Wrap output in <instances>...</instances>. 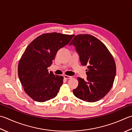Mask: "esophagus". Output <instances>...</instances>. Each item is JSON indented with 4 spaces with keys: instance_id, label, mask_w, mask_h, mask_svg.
I'll return each mask as SVG.
<instances>
[{
    "instance_id": "obj_1",
    "label": "esophagus",
    "mask_w": 132,
    "mask_h": 132,
    "mask_svg": "<svg viewBox=\"0 0 132 132\" xmlns=\"http://www.w3.org/2000/svg\"><path fill=\"white\" fill-rule=\"evenodd\" d=\"M63 77H64V78H65V79H70V78H71V76H66V75H64V76H63Z\"/></svg>"
}]
</instances>
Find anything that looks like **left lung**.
<instances>
[{
    "instance_id": "8db88e82",
    "label": "left lung",
    "mask_w": 132,
    "mask_h": 132,
    "mask_svg": "<svg viewBox=\"0 0 132 132\" xmlns=\"http://www.w3.org/2000/svg\"><path fill=\"white\" fill-rule=\"evenodd\" d=\"M72 45L76 47L82 65H88L87 80L77 78L78 85L73 94L84 101H98L113 86L116 74L114 59L104 44L92 35H76L69 44Z\"/></svg>"
}]
</instances>
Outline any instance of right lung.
Masks as SVG:
<instances>
[{"label":"right lung","instance_id":"obj_1","mask_svg":"<svg viewBox=\"0 0 132 132\" xmlns=\"http://www.w3.org/2000/svg\"><path fill=\"white\" fill-rule=\"evenodd\" d=\"M74 35L45 33L34 39L26 48L18 67V76L24 92L37 102L54 98L63 84V77L48 73L57 51Z\"/></svg>","mask_w":132,"mask_h":132}]
</instances>
